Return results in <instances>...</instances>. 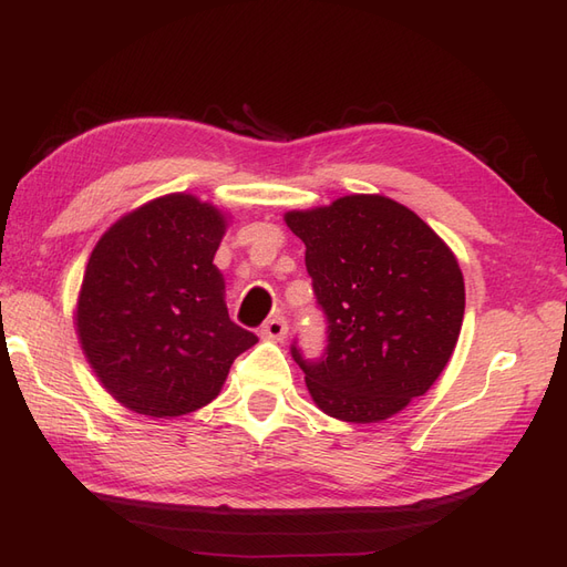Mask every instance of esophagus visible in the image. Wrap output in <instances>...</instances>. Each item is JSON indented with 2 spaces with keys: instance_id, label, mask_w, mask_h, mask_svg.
I'll use <instances>...</instances> for the list:
<instances>
[{
  "instance_id": "1",
  "label": "esophagus",
  "mask_w": 567,
  "mask_h": 567,
  "mask_svg": "<svg viewBox=\"0 0 567 567\" xmlns=\"http://www.w3.org/2000/svg\"><path fill=\"white\" fill-rule=\"evenodd\" d=\"M288 333V321L284 317H271L262 329H260V336L267 338V340H284Z\"/></svg>"
}]
</instances>
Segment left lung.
I'll use <instances>...</instances> for the list:
<instances>
[{
	"label": "left lung",
	"mask_w": 567,
	"mask_h": 567,
	"mask_svg": "<svg viewBox=\"0 0 567 567\" xmlns=\"http://www.w3.org/2000/svg\"><path fill=\"white\" fill-rule=\"evenodd\" d=\"M305 244L317 305L329 323L321 359H293L315 404L348 423L385 421L427 392L461 333L466 288L450 246L379 194L286 213Z\"/></svg>",
	"instance_id": "1"
}]
</instances>
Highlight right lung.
<instances>
[{
    "mask_svg": "<svg viewBox=\"0 0 567 567\" xmlns=\"http://www.w3.org/2000/svg\"><path fill=\"white\" fill-rule=\"evenodd\" d=\"M227 217L167 194L120 217L94 246L78 298L96 379L136 414L182 416L213 402L257 336L229 319L213 265Z\"/></svg>",
    "mask_w": 567,
    "mask_h": 567,
    "instance_id": "right-lung-1",
    "label": "right lung"
}]
</instances>
